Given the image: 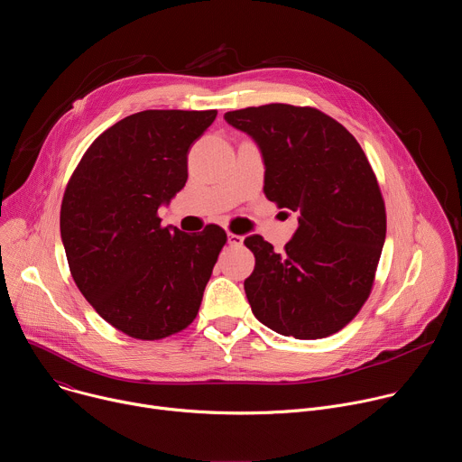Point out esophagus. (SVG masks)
I'll return each mask as SVG.
<instances>
[{
  "label": "esophagus",
  "mask_w": 462,
  "mask_h": 462,
  "mask_svg": "<svg viewBox=\"0 0 462 462\" xmlns=\"http://www.w3.org/2000/svg\"><path fill=\"white\" fill-rule=\"evenodd\" d=\"M228 245H232V246H241L243 245V236H239V234H232V232H228Z\"/></svg>",
  "instance_id": "1"
}]
</instances>
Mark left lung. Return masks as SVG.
Here are the masks:
<instances>
[{
    "mask_svg": "<svg viewBox=\"0 0 462 462\" xmlns=\"http://www.w3.org/2000/svg\"><path fill=\"white\" fill-rule=\"evenodd\" d=\"M225 120L257 144L267 199L300 214L283 254L261 236L245 239L255 257L245 280L254 316L298 340L338 333L369 298L385 241V207L364 150L314 107L267 104Z\"/></svg>",
    "mask_w": 462,
    "mask_h": 462,
    "instance_id": "left-lung-1",
    "label": "left lung"
}]
</instances>
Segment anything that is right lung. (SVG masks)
<instances>
[{"instance_id": "1", "label": "right lung", "mask_w": 462, "mask_h": 462, "mask_svg": "<svg viewBox=\"0 0 462 462\" xmlns=\"http://www.w3.org/2000/svg\"><path fill=\"white\" fill-rule=\"evenodd\" d=\"M217 111L148 109L106 129L73 171L60 210L71 276L118 331L161 340L199 312L226 234L161 226L188 179V152Z\"/></svg>"}]
</instances>
